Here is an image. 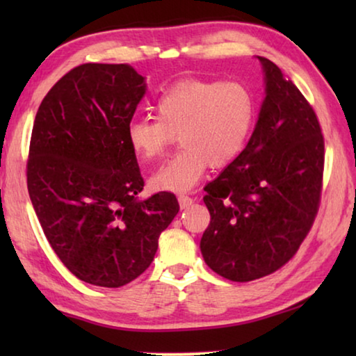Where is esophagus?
I'll use <instances>...</instances> for the list:
<instances>
[{
    "instance_id": "1",
    "label": "esophagus",
    "mask_w": 356,
    "mask_h": 356,
    "mask_svg": "<svg viewBox=\"0 0 356 356\" xmlns=\"http://www.w3.org/2000/svg\"><path fill=\"white\" fill-rule=\"evenodd\" d=\"M179 204H180V209H186L193 204V197L188 196V195H180L179 196Z\"/></svg>"
}]
</instances>
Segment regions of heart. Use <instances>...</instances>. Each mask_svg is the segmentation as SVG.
Listing matches in <instances>:
<instances>
[{
    "mask_svg": "<svg viewBox=\"0 0 356 356\" xmlns=\"http://www.w3.org/2000/svg\"><path fill=\"white\" fill-rule=\"evenodd\" d=\"M155 118L131 120L127 141L141 160L152 161L163 156L179 135L182 149L150 184L156 190L186 191L210 165L226 166L242 154L254 125L256 100L243 83L190 80L160 95Z\"/></svg>",
    "mask_w": 356,
    "mask_h": 356,
    "instance_id": "heart-1",
    "label": "heart"
}]
</instances>
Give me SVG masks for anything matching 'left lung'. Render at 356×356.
<instances>
[{
  "label": "left lung",
  "mask_w": 356,
  "mask_h": 356,
  "mask_svg": "<svg viewBox=\"0 0 356 356\" xmlns=\"http://www.w3.org/2000/svg\"><path fill=\"white\" fill-rule=\"evenodd\" d=\"M265 100L246 147L204 191L210 225L204 261L248 282L280 270L298 251L321 206L325 141L317 114L267 58Z\"/></svg>",
  "instance_id": "8db88e82"
}]
</instances>
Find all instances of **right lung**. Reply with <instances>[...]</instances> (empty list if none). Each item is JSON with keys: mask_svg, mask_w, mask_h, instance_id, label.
<instances>
[{"mask_svg": "<svg viewBox=\"0 0 356 356\" xmlns=\"http://www.w3.org/2000/svg\"><path fill=\"white\" fill-rule=\"evenodd\" d=\"M146 92L129 64H81L35 114L26 163L44 234L78 280L120 287L136 280L179 212L174 193L138 200L144 180L127 127Z\"/></svg>", "mask_w": 356, "mask_h": 356, "instance_id": "add662e5", "label": "right lung"}]
</instances>
